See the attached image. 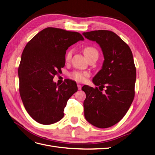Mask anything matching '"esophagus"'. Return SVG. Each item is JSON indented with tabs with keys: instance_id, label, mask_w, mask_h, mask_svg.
Segmentation results:
<instances>
[{
	"instance_id": "34e87169",
	"label": "esophagus",
	"mask_w": 155,
	"mask_h": 155,
	"mask_svg": "<svg viewBox=\"0 0 155 155\" xmlns=\"http://www.w3.org/2000/svg\"><path fill=\"white\" fill-rule=\"evenodd\" d=\"M81 85H79V84H78V90H81Z\"/></svg>"
}]
</instances>
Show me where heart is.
Returning <instances> with one entry per match:
<instances>
[{
  "label": "heart",
  "mask_w": 155,
  "mask_h": 155,
  "mask_svg": "<svg viewBox=\"0 0 155 155\" xmlns=\"http://www.w3.org/2000/svg\"><path fill=\"white\" fill-rule=\"evenodd\" d=\"M94 53L97 54V51L96 48L91 47V46H88V47H87L84 49V54L85 55L86 58L88 55H91L92 54H94ZM72 54H73V50L72 49H70L67 51L64 57V59L66 61L68 62L70 59H71ZM72 78L74 79H76V81L79 82H83L86 80L87 78L89 76V74L86 72H75L72 74Z\"/></svg>",
  "instance_id": "1"
}]
</instances>
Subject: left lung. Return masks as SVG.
<instances>
[{
	"label": "left lung",
	"mask_w": 155,
	"mask_h": 155,
	"mask_svg": "<svg viewBox=\"0 0 155 155\" xmlns=\"http://www.w3.org/2000/svg\"><path fill=\"white\" fill-rule=\"evenodd\" d=\"M83 35L96 42L101 48L104 61L92 82L102 91L106 88L102 92L97 87H82L86 94L83 102L85 118L96 127H110L124 118L134 99L137 72L132 51L111 31L95 30Z\"/></svg>",
	"instance_id": "obj_1"
}]
</instances>
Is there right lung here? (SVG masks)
<instances>
[{"label":"right lung","mask_w":155,"mask_h":155,"mask_svg":"<svg viewBox=\"0 0 155 155\" xmlns=\"http://www.w3.org/2000/svg\"><path fill=\"white\" fill-rule=\"evenodd\" d=\"M83 40L79 33L49 27L26 45L18 70L19 92L26 111L37 122L50 125L63 118L77 84L67 79L59 85L53 79L64 67L67 50Z\"/></svg>","instance_id":"add662e5"}]
</instances>
